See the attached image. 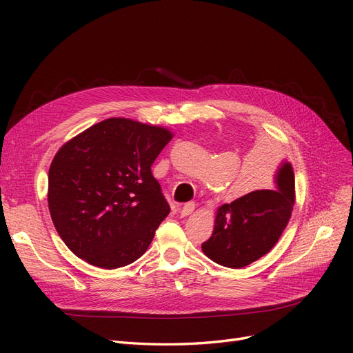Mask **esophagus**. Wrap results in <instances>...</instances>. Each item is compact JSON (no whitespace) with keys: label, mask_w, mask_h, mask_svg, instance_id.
Segmentation results:
<instances>
[{"label":"esophagus","mask_w":353,"mask_h":353,"mask_svg":"<svg viewBox=\"0 0 353 353\" xmlns=\"http://www.w3.org/2000/svg\"><path fill=\"white\" fill-rule=\"evenodd\" d=\"M196 209V203L194 201H188V203H185V205L179 209V213L183 216H187V215H190V213H193V210Z\"/></svg>","instance_id":"1"}]
</instances>
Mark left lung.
Segmentation results:
<instances>
[{
	"label": "left lung",
	"instance_id": "8db88e82",
	"mask_svg": "<svg viewBox=\"0 0 353 353\" xmlns=\"http://www.w3.org/2000/svg\"><path fill=\"white\" fill-rule=\"evenodd\" d=\"M293 205L294 174L292 165L284 162L276 170L274 187L254 190L218 209L212 237L201 249L213 262L243 268L274 248L292 216Z\"/></svg>",
	"mask_w": 353,
	"mask_h": 353
}]
</instances>
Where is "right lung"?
Instances as JSON below:
<instances>
[{
	"label": "right lung",
	"mask_w": 353,
	"mask_h": 353,
	"mask_svg": "<svg viewBox=\"0 0 353 353\" xmlns=\"http://www.w3.org/2000/svg\"><path fill=\"white\" fill-rule=\"evenodd\" d=\"M170 138L165 128L112 117L60 148L48 172V208L78 258L116 270L147 250L170 210L152 174Z\"/></svg>",
	"instance_id": "obj_1"
}]
</instances>
